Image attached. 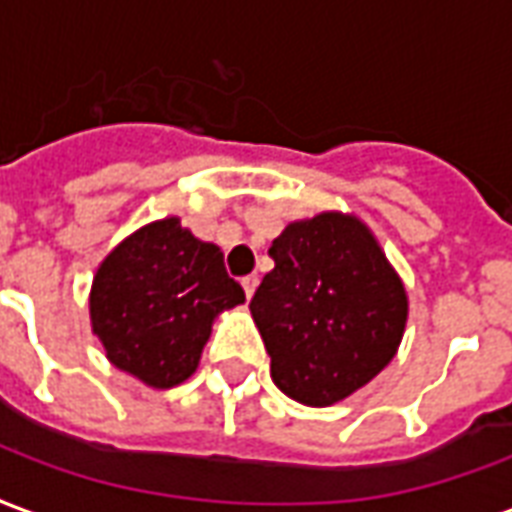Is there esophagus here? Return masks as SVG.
<instances>
[{"mask_svg": "<svg viewBox=\"0 0 512 512\" xmlns=\"http://www.w3.org/2000/svg\"><path fill=\"white\" fill-rule=\"evenodd\" d=\"M256 286H259V275H248V278H242V289H245V294H248V300H251L253 292H256Z\"/></svg>", "mask_w": 512, "mask_h": 512, "instance_id": "esophagus-1", "label": "esophagus"}]
</instances>
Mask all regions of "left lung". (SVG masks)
I'll use <instances>...</instances> for the list:
<instances>
[{"label":"left lung","mask_w":512,"mask_h":512,"mask_svg":"<svg viewBox=\"0 0 512 512\" xmlns=\"http://www.w3.org/2000/svg\"><path fill=\"white\" fill-rule=\"evenodd\" d=\"M251 300L270 376L305 406H333L384 371L409 316L404 281L357 215L319 212L272 240Z\"/></svg>","instance_id":"left-lung-1"}]
</instances>
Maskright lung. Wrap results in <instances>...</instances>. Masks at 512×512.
<instances>
[{"label": "right lung", "mask_w": 512, "mask_h": 512, "mask_svg": "<svg viewBox=\"0 0 512 512\" xmlns=\"http://www.w3.org/2000/svg\"><path fill=\"white\" fill-rule=\"evenodd\" d=\"M245 302L223 251L177 215L152 220L100 261L89 292L92 333L108 363L155 390L196 374L212 322Z\"/></svg>", "instance_id": "1"}]
</instances>
